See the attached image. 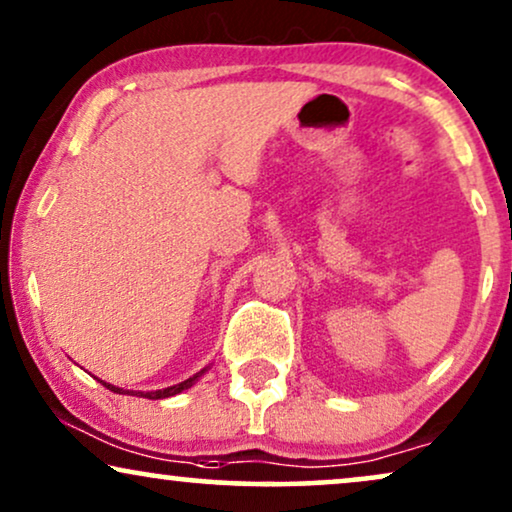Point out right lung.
<instances>
[{
    "instance_id": "right-lung-1",
    "label": "right lung",
    "mask_w": 512,
    "mask_h": 512,
    "mask_svg": "<svg viewBox=\"0 0 512 512\" xmlns=\"http://www.w3.org/2000/svg\"><path fill=\"white\" fill-rule=\"evenodd\" d=\"M208 367H203L201 372H196L194 377H189V379H185L182 381V384H175V386H168V388H163V391H131L133 395H140V398H149V400H161V398H170V395H177V393H182V391H187V388H192L196 381H199V377L203 372H206ZM102 386H107L109 391H114V393H124V388H119V386H112V384H107V381H102Z\"/></svg>"
}]
</instances>
